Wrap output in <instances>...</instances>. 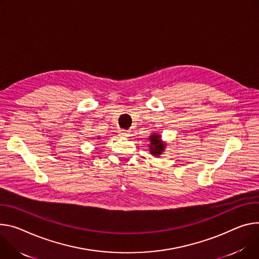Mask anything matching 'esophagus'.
I'll use <instances>...</instances> for the list:
<instances>
[{"label": "esophagus", "instance_id": "obj_1", "mask_svg": "<svg viewBox=\"0 0 259 259\" xmlns=\"http://www.w3.org/2000/svg\"><path fill=\"white\" fill-rule=\"evenodd\" d=\"M119 134H120V136H123V137L129 136V132L126 131V130H120V131H119Z\"/></svg>", "mask_w": 259, "mask_h": 259}]
</instances>
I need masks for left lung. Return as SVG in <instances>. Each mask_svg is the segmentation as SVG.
<instances>
[{
    "label": "left lung",
    "mask_w": 259,
    "mask_h": 259,
    "mask_svg": "<svg viewBox=\"0 0 259 259\" xmlns=\"http://www.w3.org/2000/svg\"><path fill=\"white\" fill-rule=\"evenodd\" d=\"M150 145H149V149H150V153L155 156V157H159L163 152L164 149H165L166 144H164L161 140V135L157 134V133H153L150 137Z\"/></svg>",
    "instance_id": "8db88e82"
}]
</instances>
